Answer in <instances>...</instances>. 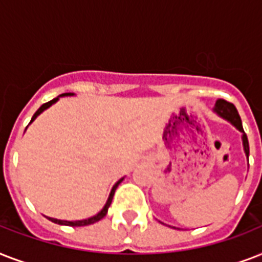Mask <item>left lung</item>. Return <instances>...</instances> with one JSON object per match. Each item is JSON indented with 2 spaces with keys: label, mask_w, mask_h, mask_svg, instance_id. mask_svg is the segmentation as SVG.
Instances as JSON below:
<instances>
[{
  "label": "left lung",
  "mask_w": 262,
  "mask_h": 262,
  "mask_svg": "<svg viewBox=\"0 0 262 262\" xmlns=\"http://www.w3.org/2000/svg\"><path fill=\"white\" fill-rule=\"evenodd\" d=\"M213 111L216 114L222 117V118L227 119L228 122H231L234 126L238 129L239 132H242V141H244V149L245 154H246V158L249 159V141H248V136L245 133L244 126H242V121H241V117L236 111L235 106L232 103L224 100V99H217L216 100V104L213 107Z\"/></svg>",
  "instance_id": "left-lung-1"
}]
</instances>
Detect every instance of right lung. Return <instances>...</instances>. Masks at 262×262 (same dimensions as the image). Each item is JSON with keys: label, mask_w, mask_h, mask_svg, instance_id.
I'll return each instance as SVG.
<instances>
[{"label": "right lung", "mask_w": 262, "mask_h": 262, "mask_svg": "<svg viewBox=\"0 0 262 262\" xmlns=\"http://www.w3.org/2000/svg\"><path fill=\"white\" fill-rule=\"evenodd\" d=\"M71 95H75V94H71V92H69V94H62V95H59V96H57V98L53 99V100H50V102H47V103H45V104H42V106H40V107H39V108H38V111L35 113L34 117L31 118V122H34L35 118H36V117H38V115L40 114V113H43V111L46 110V108H49V107H50L51 104H54V103L57 102V100H58V99L61 98V96H71ZM31 122H30V123H31ZM122 179H123V178H122ZM122 179H119L118 182L115 183L114 186H113V189H111V191H110V195H108V199H107L106 205L103 207V209H102V211H100V212H99L98 215L92 216V217H90V219L76 220V222H68V220H58V219H53V217H49V220H51L53 223L62 224V226H72V227H80V226H88V224L96 223V222H99V220L103 219V217H104V216L107 215V211H108V207H110L111 201H113V197H114L115 189H117V186H118L119 183L122 182Z\"/></svg>", "instance_id": "1"}]
</instances>
